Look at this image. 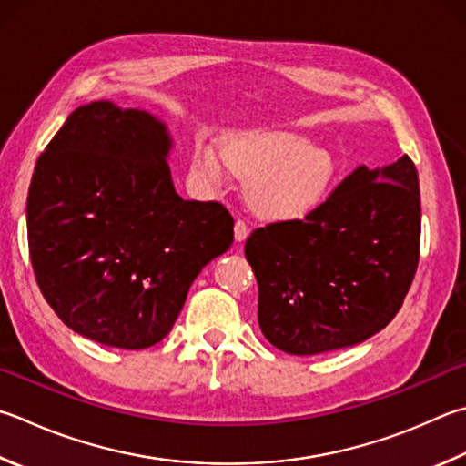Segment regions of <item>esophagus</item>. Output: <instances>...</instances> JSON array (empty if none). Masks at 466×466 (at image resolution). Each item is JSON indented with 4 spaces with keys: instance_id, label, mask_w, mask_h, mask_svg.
I'll list each match as a JSON object with an SVG mask.
<instances>
[{
    "instance_id": "1",
    "label": "esophagus",
    "mask_w": 466,
    "mask_h": 466,
    "mask_svg": "<svg viewBox=\"0 0 466 466\" xmlns=\"http://www.w3.org/2000/svg\"><path fill=\"white\" fill-rule=\"evenodd\" d=\"M248 232H250L248 224L244 222V219H236V224H234V238H236V242H244V240H247Z\"/></svg>"
}]
</instances>
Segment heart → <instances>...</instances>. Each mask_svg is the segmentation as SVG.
I'll use <instances>...</instances> for the list:
<instances>
[{
  "mask_svg": "<svg viewBox=\"0 0 466 466\" xmlns=\"http://www.w3.org/2000/svg\"><path fill=\"white\" fill-rule=\"evenodd\" d=\"M193 165L211 183L228 173L248 179L247 199L262 219H299L326 199L334 181V158L301 134L247 130L228 137L222 150L199 145Z\"/></svg>",
  "mask_w": 466,
  "mask_h": 466,
  "instance_id": "b5f03b06",
  "label": "heart"
}]
</instances>
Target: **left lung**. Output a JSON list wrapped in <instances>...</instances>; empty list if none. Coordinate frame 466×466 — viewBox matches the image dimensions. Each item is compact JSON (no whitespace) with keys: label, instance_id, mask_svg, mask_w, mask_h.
I'll list each match as a JSON object with an SVG mask.
<instances>
[{"label":"left lung","instance_id":"left-lung-1","mask_svg":"<svg viewBox=\"0 0 466 466\" xmlns=\"http://www.w3.org/2000/svg\"><path fill=\"white\" fill-rule=\"evenodd\" d=\"M420 183L408 155L359 168L303 219L252 232L258 326L287 354L365 342L400 311L420 260Z\"/></svg>","mask_w":466,"mask_h":466}]
</instances>
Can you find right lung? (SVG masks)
Returning <instances> with one entry per match:
<instances>
[{
	"label": "right lung",
	"mask_w": 466,
	"mask_h": 466,
	"mask_svg": "<svg viewBox=\"0 0 466 466\" xmlns=\"http://www.w3.org/2000/svg\"><path fill=\"white\" fill-rule=\"evenodd\" d=\"M171 148L157 116L91 101L34 168V275L63 324L93 342L140 350L163 340L199 270L230 248L222 204L177 196Z\"/></svg>",
	"instance_id": "add662e5"
}]
</instances>
